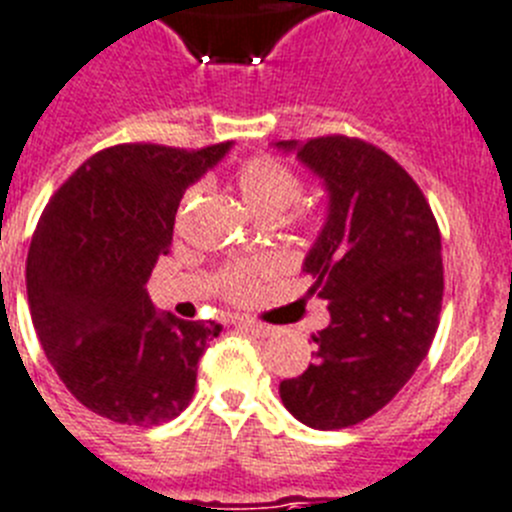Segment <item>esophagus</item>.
Here are the masks:
<instances>
[{"label": "esophagus", "mask_w": 512, "mask_h": 512, "mask_svg": "<svg viewBox=\"0 0 512 512\" xmlns=\"http://www.w3.org/2000/svg\"><path fill=\"white\" fill-rule=\"evenodd\" d=\"M237 327H239V330H244V332H250V335H255V337L273 335V327H268V324L255 322V319H239Z\"/></svg>", "instance_id": "esophagus-1"}]
</instances>
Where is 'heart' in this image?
Here are the masks:
<instances>
[{
    "label": "heart",
    "mask_w": 512,
    "mask_h": 512,
    "mask_svg": "<svg viewBox=\"0 0 512 512\" xmlns=\"http://www.w3.org/2000/svg\"><path fill=\"white\" fill-rule=\"evenodd\" d=\"M234 182H237L242 201L247 203V208L255 213L257 219L260 216H278L301 195L299 175L286 162L275 157L247 159L237 170V175H234ZM198 193H201V188L190 190L185 203L193 201ZM265 273H268L265 262H257V265H229L221 273V291L229 299H244L255 288L257 278H262Z\"/></svg>",
    "instance_id": "heart-1"
}]
</instances>
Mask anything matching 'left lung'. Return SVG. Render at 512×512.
I'll list each match as a JSON object with an SVG mask.
<instances>
[{
    "label": "left lung",
    "mask_w": 512,
    "mask_h": 512,
    "mask_svg": "<svg viewBox=\"0 0 512 512\" xmlns=\"http://www.w3.org/2000/svg\"><path fill=\"white\" fill-rule=\"evenodd\" d=\"M322 180L327 216L304 257L309 293L330 324L301 376L281 381L309 428L363 422L394 399L428 355L443 301L441 231L417 182L361 139L275 141Z\"/></svg>",
    "instance_id": "8db88e82"
}]
</instances>
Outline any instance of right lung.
Segmentation results:
<instances>
[{"instance_id": "obj_1", "label": "right lung", "mask_w": 512, "mask_h": 512, "mask_svg": "<svg viewBox=\"0 0 512 512\" xmlns=\"http://www.w3.org/2000/svg\"><path fill=\"white\" fill-rule=\"evenodd\" d=\"M121 144L97 151L43 211L28 252V304L66 389L121 425H159L193 399L198 361L221 324L157 311L151 268L170 252L185 190L229 154Z\"/></svg>"}]
</instances>
